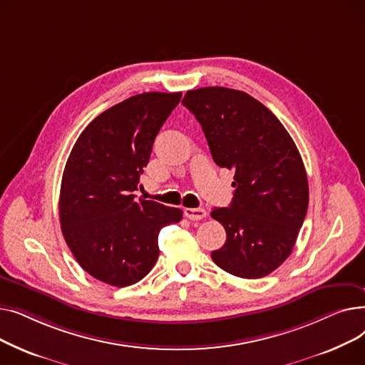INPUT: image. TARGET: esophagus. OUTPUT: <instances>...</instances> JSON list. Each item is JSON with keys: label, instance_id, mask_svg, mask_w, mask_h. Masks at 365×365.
Returning a JSON list of instances; mask_svg holds the SVG:
<instances>
[{"label": "esophagus", "instance_id": "34e87169", "mask_svg": "<svg viewBox=\"0 0 365 365\" xmlns=\"http://www.w3.org/2000/svg\"><path fill=\"white\" fill-rule=\"evenodd\" d=\"M185 216L189 220H201L207 216V212L204 208H185Z\"/></svg>", "mask_w": 365, "mask_h": 365}]
</instances>
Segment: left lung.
<instances>
[{
    "label": "left lung",
    "instance_id": "1",
    "mask_svg": "<svg viewBox=\"0 0 365 365\" xmlns=\"http://www.w3.org/2000/svg\"><path fill=\"white\" fill-rule=\"evenodd\" d=\"M182 103L201 124L215 163L235 170L231 205L212 212L226 231L213 262L240 278L269 275L292 255L308 212V178L292 136L240 90H189Z\"/></svg>",
    "mask_w": 365,
    "mask_h": 365
}]
</instances>
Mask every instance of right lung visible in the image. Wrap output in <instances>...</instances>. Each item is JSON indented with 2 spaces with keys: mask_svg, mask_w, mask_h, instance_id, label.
Returning a JSON list of instances; mask_svg holds the SVG:
<instances>
[{
  "mask_svg": "<svg viewBox=\"0 0 365 365\" xmlns=\"http://www.w3.org/2000/svg\"><path fill=\"white\" fill-rule=\"evenodd\" d=\"M182 93L131 96L96 117L66 161L59 216L63 238L83 269L113 287L136 284L155 264L160 231L182 210L136 200L152 145Z\"/></svg>",
  "mask_w": 365,
  "mask_h": 365,
  "instance_id": "obj_1",
  "label": "right lung"
}]
</instances>
